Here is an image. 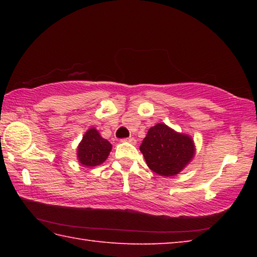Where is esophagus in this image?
<instances>
[{"instance_id": "34e87169", "label": "esophagus", "mask_w": 257, "mask_h": 257, "mask_svg": "<svg viewBox=\"0 0 257 257\" xmlns=\"http://www.w3.org/2000/svg\"><path fill=\"white\" fill-rule=\"evenodd\" d=\"M121 142H127V143H130V144H136V139H135L134 137L123 138V139H121Z\"/></svg>"}]
</instances>
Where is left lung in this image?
Wrapping results in <instances>:
<instances>
[{"label":"left lung","mask_w":257,"mask_h":257,"mask_svg":"<svg viewBox=\"0 0 257 257\" xmlns=\"http://www.w3.org/2000/svg\"><path fill=\"white\" fill-rule=\"evenodd\" d=\"M139 150L147 167L162 177L180 173L191 162L196 152L191 136L178 133L165 123L151 127Z\"/></svg>","instance_id":"8db88e82"}]
</instances>
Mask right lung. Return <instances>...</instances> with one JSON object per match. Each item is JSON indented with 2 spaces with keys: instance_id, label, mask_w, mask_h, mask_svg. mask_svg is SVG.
Segmentation results:
<instances>
[{
  "instance_id": "obj_1",
  "label": "right lung",
  "mask_w": 257,
  "mask_h": 257,
  "mask_svg": "<svg viewBox=\"0 0 257 257\" xmlns=\"http://www.w3.org/2000/svg\"><path fill=\"white\" fill-rule=\"evenodd\" d=\"M111 143L103 138L96 128H89L77 147V159L84 167H96L107 159Z\"/></svg>"
}]
</instances>
